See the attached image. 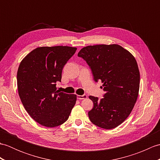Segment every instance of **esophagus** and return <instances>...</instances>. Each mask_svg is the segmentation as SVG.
<instances>
[{"label":"esophagus","mask_w":160,"mask_h":160,"mask_svg":"<svg viewBox=\"0 0 160 160\" xmlns=\"http://www.w3.org/2000/svg\"><path fill=\"white\" fill-rule=\"evenodd\" d=\"M87 98V95H82V96H80V95H78V96H77V98L79 100H83V99H86V98Z\"/></svg>","instance_id":"obj_1"}]
</instances>
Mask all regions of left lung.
I'll return each instance as SVG.
<instances>
[{
	"label": "left lung",
	"instance_id": "1",
	"mask_svg": "<svg viewBox=\"0 0 160 160\" xmlns=\"http://www.w3.org/2000/svg\"><path fill=\"white\" fill-rule=\"evenodd\" d=\"M78 56L89 66L95 82L102 81L105 91L102 99L89 96L93 102L88 113L91 122L104 129L117 127L128 117L138 99L140 76L136 60L115 44L87 46Z\"/></svg>",
	"mask_w": 160,
	"mask_h": 160
}]
</instances>
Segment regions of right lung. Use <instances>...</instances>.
<instances>
[{
    "label": "right lung",
    "mask_w": 160,
    "mask_h": 160,
    "mask_svg": "<svg viewBox=\"0 0 160 160\" xmlns=\"http://www.w3.org/2000/svg\"><path fill=\"white\" fill-rule=\"evenodd\" d=\"M77 48L68 46L38 47L20 62L17 72L18 94L25 110L46 127L65 122L76 102V95L56 91L64 66Z\"/></svg>",
    "instance_id": "add662e5"
}]
</instances>
